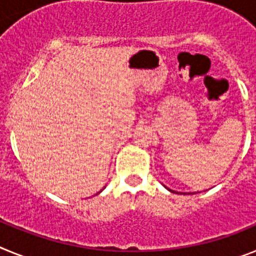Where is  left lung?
Instances as JSON below:
<instances>
[{
	"mask_svg": "<svg viewBox=\"0 0 256 256\" xmlns=\"http://www.w3.org/2000/svg\"><path fill=\"white\" fill-rule=\"evenodd\" d=\"M169 191H172V190H169ZM172 192H174V191H172Z\"/></svg>",
	"mask_w": 256,
	"mask_h": 256,
	"instance_id": "obj_1",
	"label": "left lung"
}]
</instances>
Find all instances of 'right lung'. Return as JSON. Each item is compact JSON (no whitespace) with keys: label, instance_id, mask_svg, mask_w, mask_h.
<instances>
[{"label":"right lung","instance_id":"right-lung-1","mask_svg":"<svg viewBox=\"0 0 256 256\" xmlns=\"http://www.w3.org/2000/svg\"><path fill=\"white\" fill-rule=\"evenodd\" d=\"M100 192H101V191H100Z\"/></svg>","mask_w":256,"mask_h":256}]
</instances>
